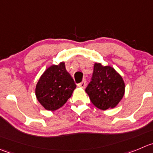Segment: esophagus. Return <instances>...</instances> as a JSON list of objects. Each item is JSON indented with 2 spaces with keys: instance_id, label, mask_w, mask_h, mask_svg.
Here are the masks:
<instances>
[{
  "instance_id": "34e87169",
  "label": "esophagus",
  "mask_w": 153,
  "mask_h": 153,
  "mask_svg": "<svg viewBox=\"0 0 153 153\" xmlns=\"http://www.w3.org/2000/svg\"><path fill=\"white\" fill-rule=\"evenodd\" d=\"M85 85H86V82H85V81H82L81 83L78 84L77 86L79 87V88H85Z\"/></svg>"
}]
</instances>
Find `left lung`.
Listing matches in <instances>:
<instances>
[{
	"label": "left lung",
	"mask_w": 153,
	"mask_h": 153,
	"mask_svg": "<svg viewBox=\"0 0 153 153\" xmlns=\"http://www.w3.org/2000/svg\"><path fill=\"white\" fill-rule=\"evenodd\" d=\"M126 91L122 76L111 66L94 64L92 81L85 88L91 103L102 110L114 108L119 104Z\"/></svg>",
	"instance_id": "1"
}]
</instances>
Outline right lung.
Returning a JSON list of instances; mask_svg holds the SVG:
<instances>
[{"instance_id":"obj_1","label":"right lung","mask_w":153,"mask_h":153,"mask_svg":"<svg viewBox=\"0 0 153 153\" xmlns=\"http://www.w3.org/2000/svg\"><path fill=\"white\" fill-rule=\"evenodd\" d=\"M76 87L62 62L51 65L40 76L36 85V97L45 110L55 111L67 102Z\"/></svg>"}]
</instances>
